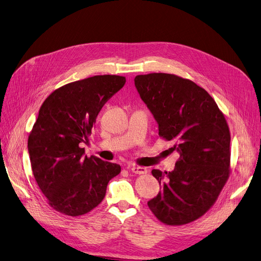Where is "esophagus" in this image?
Wrapping results in <instances>:
<instances>
[{"label":"esophagus","mask_w":261,"mask_h":261,"mask_svg":"<svg viewBox=\"0 0 261 261\" xmlns=\"http://www.w3.org/2000/svg\"><path fill=\"white\" fill-rule=\"evenodd\" d=\"M131 171L135 174H146L148 172V169L142 166H132Z\"/></svg>","instance_id":"esophagus-1"}]
</instances>
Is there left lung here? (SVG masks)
Instances as JSON below:
<instances>
[{"label": "left lung", "mask_w": 261, "mask_h": 261, "mask_svg": "<svg viewBox=\"0 0 261 261\" xmlns=\"http://www.w3.org/2000/svg\"><path fill=\"white\" fill-rule=\"evenodd\" d=\"M134 85L180 159L172 171L152 170L162 185L148 206L163 223L197 220L216 202L229 175L230 134L216 101L194 81L176 75H138Z\"/></svg>", "instance_id": "8db88e82"}]
</instances>
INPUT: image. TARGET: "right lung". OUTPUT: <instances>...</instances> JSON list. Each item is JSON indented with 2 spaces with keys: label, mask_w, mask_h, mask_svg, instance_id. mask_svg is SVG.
Listing matches in <instances>:
<instances>
[{
  "label": "right lung",
  "mask_w": 261,
  "mask_h": 261,
  "mask_svg": "<svg viewBox=\"0 0 261 261\" xmlns=\"http://www.w3.org/2000/svg\"><path fill=\"white\" fill-rule=\"evenodd\" d=\"M126 84L117 75H98L54 91L39 110L29 138L33 173L48 204L67 216L91 212L103 200L115 163L85 155L86 143L103 105Z\"/></svg>",
  "instance_id": "1"
}]
</instances>
